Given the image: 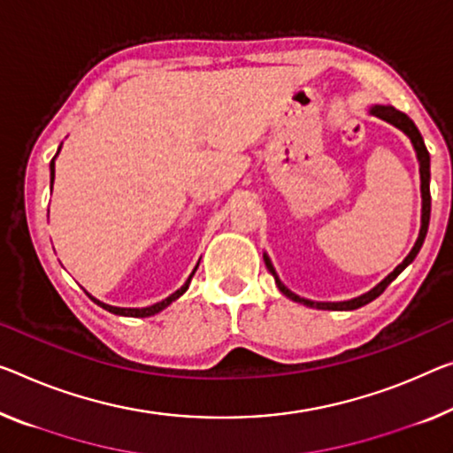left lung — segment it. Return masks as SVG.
<instances>
[{
	"mask_svg": "<svg viewBox=\"0 0 453 453\" xmlns=\"http://www.w3.org/2000/svg\"><path fill=\"white\" fill-rule=\"evenodd\" d=\"M368 115H374L379 117V119L391 123L393 127L401 129L403 134H405L409 139H411V145L415 150V156H417V162H419V176H421V228H419V236H417L413 249L409 250V255L403 259V263H399L391 273H388L385 280L380 283L374 285L372 289H368L366 294L358 296V297H352V299H344V302H311V299H305V297H299L294 291L285 288L281 283L280 275H277V271L273 267V263H271L269 255L263 253V261H265V265L269 269V273L275 277V285L280 288L281 294L285 297L294 299L297 303H303L308 305V308H316V310H336V311H350V310H357V308H363L368 302H372V299H377L382 291L387 289V285L391 283L393 280H396V275L401 273L403 269L407 265H411L413 259L419 253L421 247H423V241H426V234H427V228H429V214H431V194H429V180H431V173H429V151L426 148V142H423V137L419 134V129L415 127V123L409 119L405 113H401V111H396L391 105H372L368 107Z\"/></svg>",
	"mask_w": 453,
	"mask_h": 453,
	"instance_id": "8db88e82",
	"label": "left lung"
}]
</instances>
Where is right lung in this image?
I'll return each instance as SVG.
<instances>
[{"mask_svg":"<svg viewBox=\"0 0 453 453\" xmlns=\"http://www.w3.org/2000/svg\"><path fill=\"white\" fill-rule=\"evenodd\" d=\"M60 148H62V145H60ZM60 148H58V151H57V156H54V157H52V162H50V188H52V184H54V162H57V157H58V154H60ZM198 265H200V259H198V263H196V267L192 269L190 277H188V280H186V283L182 285V288L173 291V294H172V296H168L165 299H162V302L148 305V308H117V305H109V303H103V302H99V299L93 297L90 294H87V296H88L90 299H93V302H95L96 305H101L103 310H107V311H111V314H115V316H127V318H150V316H156V314H159V311L168 308V305H170L172 302H176V299H178L180 296H184V294H186V289L190 288V281H192L194 273H196Z\"/></svg>","mask_w":453,"mask_h":453,"instance_id":"1","label":"right lung"}]
</instances>
